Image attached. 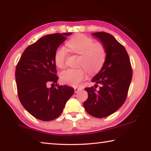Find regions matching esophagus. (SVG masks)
Returning <instances> with one entry per match:
<instances>
[{
	"mask_svg": "<svg viewBox=\"0 0 151 151\" xmlns=\"http://www.w3.org/2000/svg\"><path fill=\"white\" fill-rule=\"evenodd\" d=\"M79 89H80V88H76V87H75V88H74V90H75V92L76 93V92H77L78 91V90Z\"/></svg>",
	"mask_w": 151,
	"mask_h": 151,
	"instance_id": "obj_1",
	"label": "esophagus"
}]
</instances>
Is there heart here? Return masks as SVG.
<instances>
[{"mask_svg":"<svg viewBox=\"0 0 151 151\" xmlns=\"http://www.w3.org/2000/svg\"><path fill=\"white\" fill-rule=\"evenodd\" d=\"M67 45L72 53L80 55L78 66L86 68L89 74L94 75L102 69L106 59V50L102 44L96 43L86 35H78L68 41ZM67 56V51L64 47L57 48L54 56L56 66L63 68ZM83 68H69L62 72V83L72 86H77L86 76V70Z\"/></svg>","mask_w":151,"mask_h":151,"instance_id":"heart-1","label":"heart"}]
</instances>
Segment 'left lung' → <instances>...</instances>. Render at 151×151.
<instances>
[{"label":"left lung","mask_w":151,"mask_h":151,"mask_svg":"<svg viewBox=\"0 0 151 151\" xmlns=\"http://www.w3.org/2000/svg\"><path fill=\"white\" fill-rule=\"evenodd\" d=\"M92 36L99 40L106 53L103 67L92 82L100 84L99 90L86 88L88 98L84 108L92 116L102 118L116 112L127 98L132 78V68L125 47L108 33H93Z\"/></svg>","instance_id":"obj_1"}]
</instances>
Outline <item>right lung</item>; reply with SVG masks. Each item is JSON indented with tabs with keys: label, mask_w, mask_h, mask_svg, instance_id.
Wrapping results in <instances>:
<instances>
[{
	"label": "right lung",
	"mask_w": 151,
	"mask_h": 151,
	"mask_svg": "<svg viewBox=\"0 0 151 151\" xmlns=\"http://www.w3.org/2000/svg\"><path fill=\"white\" fill-rule=\"evenodd\" d=\"M71 34H53L41 37L24 50L16 66L19 99L24 108L40 120L51 121L59 117L75 91L66 85L47 87L49 83H57L59 78L55 53Z\"/></svg>",
	"instance_id": "right-lung-1"
}]
</instances>
